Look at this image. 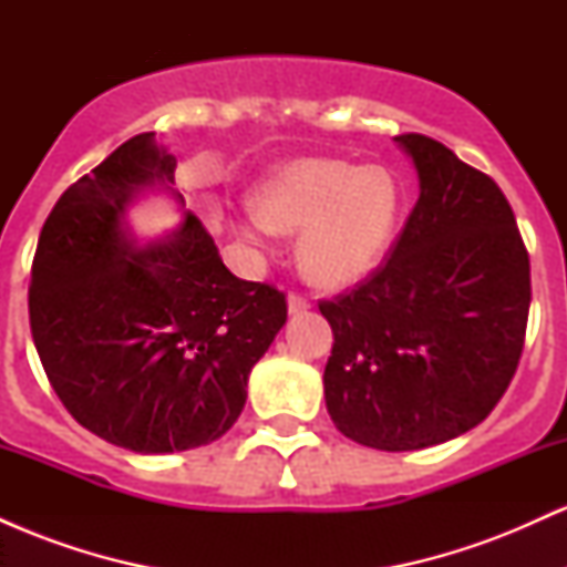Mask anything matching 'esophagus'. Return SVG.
Instances as JSON below:
<instances>
[{"instance_id":"obj_1","label":"esophagus","mask_w":567,"mask_h":567,"mask_svg":"<svg viewBox=\"0 0 567 567\" xmlns=\"http://www.w3.org/2000/svg\"><path fill=\"white\" fill-rule=\"evenodd\" d=\"M309 298L306 296H301V292H290L288 296V309H290V315H298V311H306L309 309Z\"/></svg>"}]
</instances>
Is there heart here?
<instances>
[{
  "instance_id": "heart-1",
  "label": "heart",
  "mask_w": 567,
  "mask_h": 567,
  "mask_svg": "<svg viewBox=\"0 0 567 567\" xmlns=\"http://www.w3.org/2000/svg\"><path fill=\"white\" fill-rule=\"evenodd\" d=\"M405 213L400 181L381 165L301 159L264 181L256 220L239 234L261 245L269 231L301 234L298 264L309 282L347 288L386 256Z\"/></svg>"
}]
</instances>
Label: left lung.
<instances>
[{
  "mask_svg": "<svg viewBox=\"0 0 567 567\" xmlns=\"http://www.w3.org/2000/svg\"><path fill=\"white\" fill-rule=\"evenodd\" d=\"M419 199L389 258L330 301L324 405L375 451H421L470 432L514 379L530 309V261L504 192L421 133L394 138Z\"/></svg>",
  "mask_w": 567,
  "mask_h": 567,
  "instance_id": "left-lung-1",
  "label": "left lung"
}]
</instances>
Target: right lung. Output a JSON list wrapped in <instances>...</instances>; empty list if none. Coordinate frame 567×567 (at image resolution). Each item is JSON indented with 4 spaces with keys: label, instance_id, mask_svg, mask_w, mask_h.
<instances>
[{
    "label": "right lung",
    "instance_id": "right-lung-1",
    "mask_svg": "<svg viewBox=\"0 0 567 567\" xmlns=\"http://www.w3.org/2000/svg\"><path fill=\"white\" fill-rule=\"evenodd\" d=\"M173 154L141 133L71 184L39 234L29 320L44 373L84 429L135 453L231 429L247 375L288 320L285 292L234 277L197 216L135 247L125 216L175 192Z\"/></svg>",
    "mask_w": 567,
    "mask_h": 567
}]
</instances>
